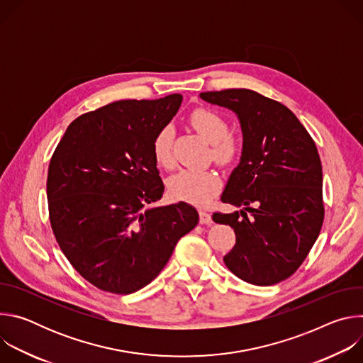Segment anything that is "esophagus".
I'll list each match as a JSON object with an SVG mask.
<instances>
[{"label":"esophagus","instance_id":"esophagus-1","mask_svg":"<svg viewBox=\"0 0 363 363\" xmlns=\"http://www.w3.org/2000/svg\"><path fill=\"white\" fill-rule=\"evenodd\" d=\"M199 223L203 224V225H211V224H213L211 214L203 211V210H199Z\"/></svg>","mask_w":363,"mask_h":363}]
</instances>
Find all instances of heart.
<instances>
[{
  "instance_id": "1",
  "label": "heart",
  "mask_w": 363,
  "mask_h": 363,
  "mask_svg": "<svg viewBox=\"0 0 363 363\" xmlns=\"http://www.w3.org/2000/svg\"><path fill=\"white\" fill-rule=\"evenodd\" d=\"M189 122L194 129L211 143V157L221 165H231L240 153L238 140L228 135V122L218 112L208 108H198L191 112ZM174 129L162 126L152 140V153L164 168L174 167ZM221 181L214 171L184 169L169 181V191L174 198L195 205L208 202L220 189Z\"/></svg>"
}]
</instances>
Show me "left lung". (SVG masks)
Masks as SVG:
<instances>
[{
    "label": "left lung",
    "instance_id": "obj_1",
    "mask_svg": "<svg viewBox=\"0 0 363 363\" xmlns=\"http://www.w3.org/2000/svg\"><path fill=\"white\" fill-rule=\"evenodd\" d=\"M237 113L242 153L221 201L241 213H214L217 224L235 231L224 263L241 280L272 286L306 260L325 218L322 162L315 140L280 101L248 89L199 94Z\"/></svg>",
    "mask_w": 363,
    "mask_h": 363
}]
</instances>
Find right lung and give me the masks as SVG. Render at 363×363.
Returning <instances> with one entry per match:
<instances>
[{
	"label": "right lung",
	"mask_w": 363,
	"mask_h": 363,
	"mask_svg": "<svg viewBox=\"0 0 363 363\" xmlns=\"http://www.w3.org/2000/svg\"><path fill=\"white\" fill-rule=\"evenodd\" d=\"M182 101L119 100L74 119L50 160L51 230L74 270L99 290L130 294L167 266L198 224L194 206H153L164 182L152 153Z\"/></svg>",
	"instance_id": "1"
}]
</instances>
